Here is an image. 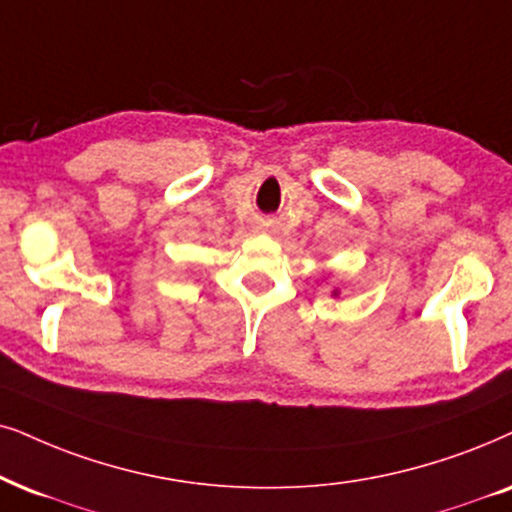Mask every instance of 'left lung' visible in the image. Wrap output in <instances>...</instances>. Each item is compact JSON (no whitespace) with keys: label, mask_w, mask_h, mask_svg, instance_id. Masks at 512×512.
<instances>
[{"label":"left lung","mask_w":512,"mask_h":512,"mask_svg":"<svg viewBox=\"0 0 512 512\" xmlns=\"http://www.w3.org/2000/svg\"><path fill=\"white\" fill-rule=\"evenodd\" d=\"M338 295H340V290H338V288H335V290H333V297H338Z\"/></svg>","instance_id":"left-lung-1"}]
</instances>
